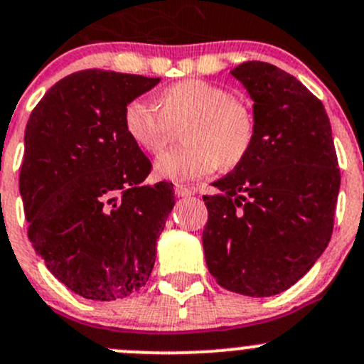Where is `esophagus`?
I'll return each mask as SVG.
<instances>
[{"label":"esophagus","instance_id":"esophagus-1","mask_svg":"<svg viewBox=\"0 0 364 364\" xmlns=\"http://www.w3.org/2000/svg\"><path fill=\"white\" fill-rule=\"evenodd\" d=\"M174 196L176 197H190V196H193V192L190 188H186V186H183V185H176L174 186Z\"/></svg>","mask_w":364,"mask_h":364}]
</instances>
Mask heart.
<instances>
[{"mask_svg":"<svg viewBox=\"0 0 364 364\" xmlns=\"http://www.w3.org/2000/svg\"><path fill=\"white\" fill-rule=\"evenodd\" d=\"M188 121L183 134L186 148L165 151L155 172L168 181H190L211 174L218 165L232 168L250 153L255 116L247 102L229 90L200 79H186L165 87L159 107L144 98L128 102L123 127L141 149L159 153L168 141L171 127Z\"/></svg>","mask_w":364,"mask_h":364,"instance_id":"heart-1","label":"heart"}]
</instances>
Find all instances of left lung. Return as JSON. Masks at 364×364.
<instances>
[{"instance_id": "obj_1", "label": "left lung", "mask_w": 364, "mask_h": 364, "mask_svg": "<svg viewBox=\"0 0 364 364\" xmlns=\"http://www.w3.org/2000/svg\"><path fill=\"white\" fill-rule=\"evenodd\" d=\"M253 100L250 153L204 196L205 264L223 289L280 294L310 271L333 234L340 168L324 105L262 61L234 70Z\"/></svg>"}]
</instances>
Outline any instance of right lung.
Here are the masks:
<instances>
[{
  "label": "right lung",
  "instance_id": "right-lung-1",
  "mask_svg": "<svg viewBox=\"0 0 364 364\" xmlns=\"http://www.w3.org/2000/svg\"><path fill=\"white\" fill-rule=\"evenodd\" d=\"M159 77L82 70L54 84L29 116L19 190L28 236L75 294L112 301L146 285L174 208L172 183L142 185L151 161L123 112Z\"/></svg>",
  "mask_w": 364,
  "mask_h": 364
}]
</instances>
